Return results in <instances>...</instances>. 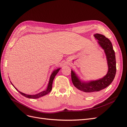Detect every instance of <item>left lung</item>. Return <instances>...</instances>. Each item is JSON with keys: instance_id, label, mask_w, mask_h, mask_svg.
<instances>
[{"instance_id": "1", "label": "left lung", "mask_w": 127, "mask_h": 127, "mask_svg": "<svg viewBox=\"0 0 127 127\" xmlns=\"http://www.w3.org/2000/svg\"><path fill=\"white\" fill-rule=\"evenodd\" d=\"M97 43L105 53L108 70L103 77L96 80L85 81L80 78L76 73L71 69V76L74 85L79 91L90 95L94 92L104 89L112 82L116 74V60L115 52L110 40L104 35L96 33L94 35Z\"/></svg>"}]
</instances>
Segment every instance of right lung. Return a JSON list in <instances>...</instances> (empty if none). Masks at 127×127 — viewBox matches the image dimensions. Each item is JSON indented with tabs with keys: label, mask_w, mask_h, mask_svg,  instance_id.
<instances>
[{
	"label": "right lung",
	"mask_w": 127,
	"mask_h": 127,
	"mask_svg": "<svg viewBox=\"0 0 127 127\" xmlns=\"http://www.w3.org/2000/svg\"><path fill=\"white\" fill-rule=\"evenodd\" d=\"M60 69H61L60 68H57V69H56L54 70L52 72V74H51L50 77L49 81V83H48V86H47V89H46L44 91H42V92H40V93H39L36 94H25L24 93H22V92L19 91L17 89V88L14 86V85H13L12 83H11V82L10 81V83L11 84V85H12L15 87V89H16L17 91H18V92H20V93L23 96H25V97H26L27 98H38L43 96H44L45 95L48 94V93H49L50 92H51V91L52 90V83H53V79H54L55 76L58 74V72H59V71L60 70Z\"/></svg>",
	"instance_id": "right-lung-1"
}]
</instances>
